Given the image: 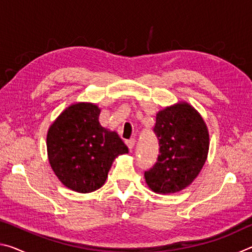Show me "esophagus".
Returning <instances> with one entry per match:
<instances>
[{
    "label": "esophagus",
    "mask_w": 252,
    "mask_h": 252,
    "mask_svg": "<svg viewBox=\"0 0 252 252\" xmlns=\"http://www.w3.org/2000/svg\"><path fill=\"white\" fill-rule=\"evenodd\" d=\"M126 146H127V148H129V150L131 151L132 149H133V147H134V144H135V140L134 139H130V140H126Z\"/></svg>",
    "instance_id": "34e87169"
}]
</instances>
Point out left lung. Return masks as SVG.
Instances as JSON below:
<instances>
[{
  "mask_svg": "<svg viewBox=\"0 0 252 252\" xmlns=\"http://www.w3.org/2000/svg\"><path fill=\"white\" fill-rule=\"evenodd\" d=\"M153 131L160 155L144 172L147 185L157 193L179 192L192 183L207 160L206 123L192 106L180 102L158 112Z\"/></svg>",
  "mask_w": 252,
  "mask_h": 252,
  "instance_id": "obj_1",
  "label": "left lung"
}]
</instances>
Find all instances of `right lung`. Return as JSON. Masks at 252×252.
<instances>
[{
  "instance_id": "obj_1",
  "label": "right lung",
  "mask_w": 252,
  "mask_h": 252,
  "mask_svg": "<svg viewBox=\"0 0 252 252\" xmlns=\"http://www.w3.org/2000/svg\"><path fill=\"white\" fill-rule=\"evenodd\" d=\"M100 111L93 103L72 104L52 123L46 136L55 176L80 193L103 186L114 159L129 152L118 133L100 125Z\"/></svg>"
}]
</instances>
